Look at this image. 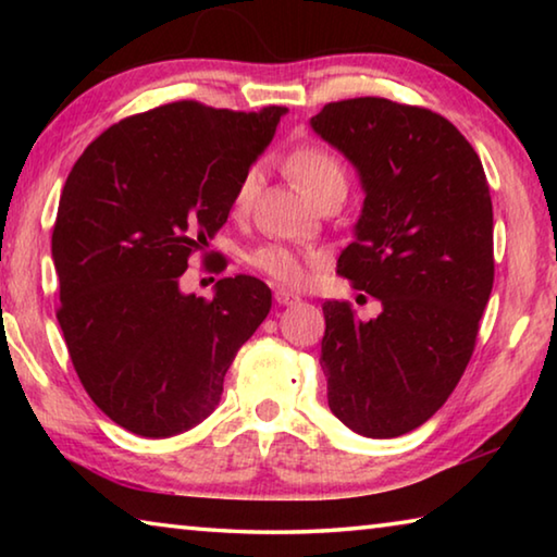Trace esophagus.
Instances as JSON below:
<instances>
[{
	"label": "esophagus",
	"mask_w": 557,
	"mask_h": 557,
	"mask_svg": "<svg viewBox=\"0 0 557 557\" xmlns=\"http://www.w3.org/2000/svg\"><path fill=\"white\" fill-rule=\"evenodd\" d=\"M299 295H295L292 289H285V287H277L275 289V301L277 305H292V301H297Z\"/></svg>",
	"instance_id": "34e87169"
}]
</instances>
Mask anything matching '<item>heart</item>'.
Here are the masks:
<instances>
[{"label": "heart", "mask_w": 557, "mask_h": 557, "mask_svg": "<svg viewBox=\"0 0 557 557\" xmlns=\"http://www.w3.org/2000/svg\"><path fill=\"white\" fill-rule=\"evenodd\" d=\"M287 174L305 188L307 196H312L314 201L322 199L324 194L342 188L346 191V166L332 147L324 143H301L297 145L285 159ZM260 188V172L256 166L248 169L240 176L238 186H235L233 199H231V213L235 219H245L250 213L252 203H256ZM248 265L260 272H265L280 285L297 287L307 280L309 268L322 262L324 256L319 250H297L289 245L280 243H265L260 248L248 252Z\"/></svg>", "instance_id": "1"}]
</instances>
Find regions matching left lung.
<instances>
[{
	"label": "left lung",
	"mask_w": 557,
	"mask_h": 557,
	"mask_svg": "<svg viewBox=\"0 0 557 557\" xmlns=\"http://www.w3.org/2000/svg\"><path fill=\"white\" fill-rule=\"evenodd\" d=\"M366 191L338 275L381 299L361 322L324 301L329 408L363 437L420 428L457 388L494 287V211L482 159L447 117L385 98L329 102L312 117Z\"/></svg>",
	"instance_id": "left-lung-1"
}]
</instances>
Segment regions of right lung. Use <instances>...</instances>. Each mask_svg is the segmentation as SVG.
Returning <instances> with one entry per match:
<instances>
[{"label": "right lung", "mask_w": 557, "mask_h": 557, "mask_svg": "<svg viewBox=\"0 0 557 557\" xmlns=\"http://www.w3.org/2000/svg\"><path fill=\"white\" fill-rule=\"evenodd\" d=\"M285 112L169 102L108 127L65 178L55 317L90 400L135 435L172 437L211 414L270 312L258 277H223L213 299L182 295L178 277L228 221L235 186Z\"/></svg>", "instance_id": "1"}]
</instances>
